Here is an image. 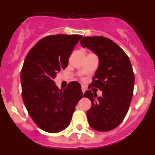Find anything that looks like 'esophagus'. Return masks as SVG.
<instances>
[{
  "mask_svg": "<svg viewBox=\"0 0 155 155\" xmlns=\"http://www.w3.org/2000/svg\"><path fill=\"white\" fill-rule=\"evenodd\" d=\"M81 91H82V92H83V93L85 92V91H86V87H85V86H84V85L81 86Z\"/></svg>",
  "mask_w": 155,
  "mask_h": 155,
  "instance_id": "obj_1",
  "label": "esophagus"
}]
</instances>
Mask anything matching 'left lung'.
<instances>
[{"label": "left lung", "instance_id": "8db88e82", "mask_svg": "<svg viewBox=\"0 0 155 155\" xmlns=\"http://www.w3.org/2000/svg\"><path fill=\"white\" fill-rule=\"evenodd\" d=\"M82 47L98 57V68L88 86L102 91V96L87 90L84 97L91 102L87 111L88 124L97 131H109L121 124L133 97L134 74L125 52L113 40L103 36L83 37Z\"/></svg>", "mask_w": 155, "mask_h": 155}]
</instances>
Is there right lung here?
Returning <instances> with one entry per match:
<instances>
[{"instance_id": "right-lung-1", "label": "right lung", "mask_w": 155, "mask_h": 155, "mask_svg": "<svg viewBox=\"0 0 155 155\" xmlns=\"http://www.w3.org/2000/svg\"><path fill=\"white\" fill-rule=\"evenodd\" d=\"M81 35L60 34L42 38L27 54L21 71V96L28 114L41 130L58 133L69 126L75 106L83 97L78 82L64 91L56 86L57 74L68 65Z\"/></svg>"}]
</instances>
